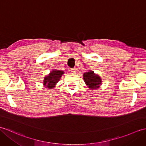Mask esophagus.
<instances>
[{"label":"esophagus","instance_id":"1","mask_svg":"<svg viewBox=\"0 0 146 146\" xmlns=\"http://www.w3.org/2000/svg\"><path fill=\"white\" fill-rule=\"evenodd\" d=\"M70 72L72 73H75L76 72V70L75 68H71Z\"/></svg>","mask_w":146,"mask_h":146}]
</instances>
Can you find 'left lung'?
Instances as JSON below:
<instances>
[{
  "mask_svg": "<svg viewBox=\"0 0 146 146\" xmlns=\"http://www.w3.org/2000/svg\"><path fill=\"white\" fill-rule=\"evenodd\" d=\"M83 79L84 82L88 85L89 88L91 90L96 89L101 83V78L99 76L95 75L94 74V72L84 73L83 74Z\"/></svg>",
  "mask_w": 146,
  "mask_h": 146,
  "instance_id": "left-lung-1",
  "label": "left lung"
}]
</instances>
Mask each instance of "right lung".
I'll list each match as a JSON object with an SVG mask.
<instances>
[{"label": "right lung", "mask_w": 146, "mask_h": 146, "mask_svg": "<svg viewBox=\"0 0 146 146\" xmlns=\"http://www.w3.org/2000/svg\"><path fill=\"white\" fill-rule=\"evenodd\" d=\"M63 74V72L60 70H53L48 76H46L44 79L43 84L46 86L47 88H53L56 83L60 79L61 76Z\"/></svg>", "instance_id": "1"}]
</instances>
